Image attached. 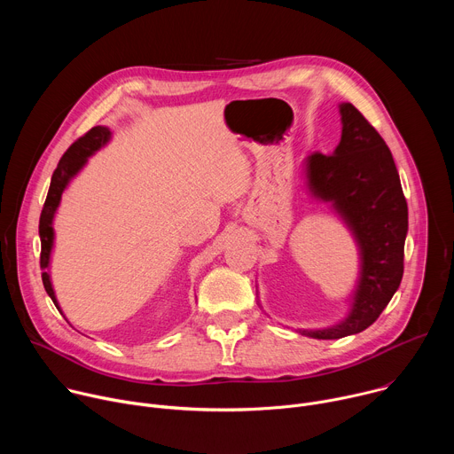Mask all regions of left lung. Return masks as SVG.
<instances>
[{
    "mask_svg": "<svg viewBox=\"0 0 454 454\" xmlns=\"http://www.w3.org/2000/svg\"><path fill=\"white\" fill-rule=\"evenodd\" d=\"M343 133L334 154L307 158L309 188L331 201L356 235L361 278L354 305L340 325L303 331L316 340H340L363 333L380 316L401 286L408 203L394 156L375 127L352 106L341 104Z\"/></svg>",
    "mask_w": 454,
    "mask_h": 454,
    "instance_id": "obj_1",
    "label": "left lung"
}]
</instances>
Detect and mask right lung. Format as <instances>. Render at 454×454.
I'll return each mask as SVG.
<instances>
[{
    "instance_id": "right-lung-1",
    "label": "right lung",
    "mask_w": 454,
    "mask_h": 454,
    "mask_svg": "<svg viewBox=\"0 0 454 454\" xmlns=\"http://www.w3.org/2000/svg\"><path fill=\"white\" fill-rule=\"evenodd\" d=\"M111 133L107 127L97 125L90 131L81 137L79 140H75L70 149L62 154V158L59 160L57 168L53 170L51 176V183H50V190H48V196L41 212V219H39V237H41V270H43V286L48 293V296L51 298V301L57 305L55 300V293L51 289V282H50V275L46 273L48 262H50V251L53 246V228H51V221H53V214L59 207L60 196L64 188H67L68 181L82 168V165L86 163V160L98 151L107 140H109Z\"/></svg>"
}]
</instances>
